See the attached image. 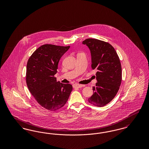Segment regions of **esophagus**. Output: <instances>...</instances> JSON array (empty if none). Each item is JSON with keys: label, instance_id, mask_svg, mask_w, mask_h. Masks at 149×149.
Segmentation results:
<instances>
[{"label": "esophagus", "instance_id": "esophagus-1", "mask_svg": "<svg viewBox=\"0 0 149 149\" xmlns=\"http://www.w3.org/2000/svg\"><path fill=\"white\" fill-rule=\"evenodd\" d=\"M84 85H81V84H75L73 85L74 88H81L83 86H84Z\"/></svg>", "mask_w": 149, "mask_h": 149}]
</instances>
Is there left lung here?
<instances>
[{
    "mask_svg": "<svg viewBox=\"0 0 149 149\" xmlns=\"http://www.w3.org/2000/svg\"><path fill=\"white\" fill-rule=\"evenodd\" d=\"M91 51L92 68L97 70V83L93 87V94L88 102L95 106H106L118 92L122 81L120 58L109 43L94 38L83 41Z\"/></svg>",
    "mask_w": 149,
    "mask_h": 149,
    "instance_id": "left-lung-1",
    "label": "left lung"
}]
</instances>
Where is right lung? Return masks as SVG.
Here are the masks:
<instances>
[{
    "instance_id": "1",
    "label": "right lung",
    "mask_w": 149,
    "mask_h": 149,
    "mask_svg": "<svg viewBox=\"0 0 149 149\" xmlns=\"http://www.w3.org/2000/svg\"><path fill=\"white\" fill-rule=\"evenodd\" d=\"M69 48L70 46L43 45L28 60L26 83L29 91L38 103L47 110L55 111L64 107L72 90L71 84L57 81L54 77L60 58Z\"/></svg>"
}]
</instances>
